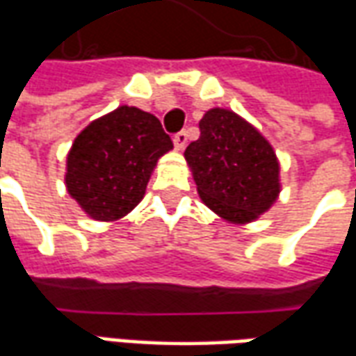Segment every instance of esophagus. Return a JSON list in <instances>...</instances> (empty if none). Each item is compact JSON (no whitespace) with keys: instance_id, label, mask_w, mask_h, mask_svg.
I'll return each mask as SVG.
<instances>
[{"instance_id":"34e87169","label":"esophagus","mask_w":356,"mask_h":356,"mask_svg":"<svg viewBox=\"0 0 356 356\" xmlns=\"http://www.w3.org/2000/svg\"><path fill=\"white\" fill-rule=\"evenodd\" d=\"M186 143H188V135H186V131H179L173 135V145H175L177 150H183V148L186 147Z\"/></svg>"}]
</instances>
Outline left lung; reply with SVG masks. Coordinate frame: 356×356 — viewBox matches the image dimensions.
<instances>
[{
	"mask_svg": "<svg viewBox=\"0 0 356 356\" xmlns=\"http://www.w3.org/2000/svg\"><path fill=\"white\" fill-rule=\"evenodd\" d=\"M185 158L204 204L231 223L257 219L280 193L275 150L232 110L204 114L200 137L186 147Z\"/></svg>",
	"mask_w": 356,
	"mask_h": 356,
	"instance_id": "1",
	"label": "left lung"
}]
</instances>
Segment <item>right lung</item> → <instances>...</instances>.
Returning <instances> with one entry per match:
<instances>
[{
    "instance_id": "add662e5",
    "label": "right lung",
    "mask_w": 356,
    "mask_h": 356,
    "mask_svg": "<svg viewBox=\"0 0 356 356\" xmlns=\"http://www.w3.org/2000/svg\"><path fill=\"white\" fill-rule=\"evenodd\" d=\"M173 148L160 120L120 106L76 137L66 160V188L97 221H116L145 196L158 158Z\"/></svg>"
}]
</instances>
